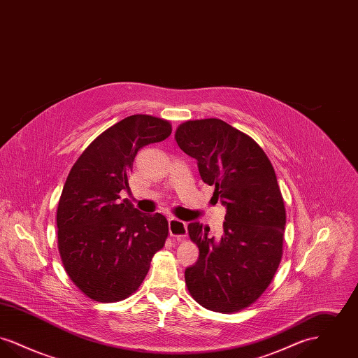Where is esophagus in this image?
<instances>
[{"label":"esophagus","instance_id":"1","mask_svg":"<svg viewBox=\"0 0 358 358\" xmlns=\"http://www.w3.org/2000/svg\"><path fill=\"white\" fill-rule=\"evenodd\" d=\"M169 234H171V238L181 241L182 238L187 236V222H181L176 217H169Z\"/></svg>","mask_w":358,"mask_h":358}]
</instances>
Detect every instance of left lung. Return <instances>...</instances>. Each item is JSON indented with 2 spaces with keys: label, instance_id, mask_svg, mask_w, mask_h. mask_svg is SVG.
<instances>
[{
  "label": "left lung",
  "instance_id": "1",
  "mask_svg": "<svg viewBox=\"0 0 358 358\" xmlns=\"http://www.w3.org/2000/svg\"><path fill=\"white\" fill-rule=\"evenodd\" d=\"M176 141L225 206L220 235L187 225L200 251L185 270L187 289L208 310L235 313L266 291L282 259L286 209L275 171L251 136L222 120H187Z\"/></svg>",
  "mask_w": 358,
  "mask_h": 358
}]
</instances>
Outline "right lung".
Instances as JSON below:
<instances>
[{
  "instance_id": "right-lung-1",
  "label": "right lung",
  "mask_w": 358,
  "mask_h": 358,
  "mask_svg": "<svg viewBox=\"0 0 358 358\" xmlns=\"http://www.w3.org/2000/svg\"><path fill=\"white\" fill-rule=\"evenodd\" d=\"M171 134L168 120L136 114L98 136L69 171L57 205V245L69 279L98 302H118L143 282L168 238L161 213H141L129 190L141 148Z\"/></svg>"
}]
</instances>
